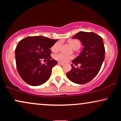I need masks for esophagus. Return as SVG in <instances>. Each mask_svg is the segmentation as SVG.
Wrapping results in <instances>:
<instances>
[{"mask_svg": "<svg viewBox=\"0 0 121 121\" xmlns=\"http://www.w3.org/2000/svg\"><path fill=\"white\" fill-rule=\"evenodd\" d=\"M58 64L61 65H64V64L62 63V62H58Z\"/></svg>", "mask_w": 121, "mask_h": 121, "instance_id": "1", "label": "esophagus"}]
</instances>
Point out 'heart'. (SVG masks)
<instances>
[{
    "label": "heart",
    "instance_id": "heart-1",
    "mask_svg": "<svg viewBox=\"0 0 121 121\" xmlns=\"http://www.w3.org/2000/svg\"><path fill=\"white\" fill-rule=\"evenodd\" d=\"M68 43L69 45L71 46L72 48H74L76 47H80V41L77 40H70L68 41ZM61 45V42L60 41H57L54 44L52 47V51L53 52H57L60 49V47ZM54 58L57 61L61 62H68L69 60L72 59L73 58V56L72 55H66V54L63 53H59L56 54L54 56Z\"/></svg>",
    "mask_w": 121,
    "mask_h": 121
}]
</instances>
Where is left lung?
<instances>
[{
    "instance_id": "obj_1",
    "label": "left lung",
    "mask_w": 121,
    "mask_h": 121,
    "mask_svg": "<svg viewBox=\"0 0 121 121\" xmlns=\"http://www.w3.org/2000/svg\"><path fill=\"white\" fill-rule=\"evenodd\" d=\"M80 40L84 46L80 55L72 61L76 68L71 65L72 69L66 73L70 81L77 84H84L93 79L100 70L105 59V47L103 39L94 32H80L72 37Z\"/></svg>"
}]
</instances>
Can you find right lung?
Listing matches in <instances>:
<instances>
[{
    "mask_svg": "<svg viewBox=\"0 0 121 121\" xmlns=\"http://www.w3.org/2000/svg\"><path fill=\"white\" fill-rule=\"evenodd\" d=\"M57 41L41 36H29L20 40L15 49L18 73L27 84L39 86L49 80L52 69L57 64L50 56V48ZM47 60L42 65L41 61Z\"/></svg>",
    "mask_w": 121,
    "mask_h": 121,
    "instance_id": "obj_1",
    "label": "right lung"
}]
</instances>
